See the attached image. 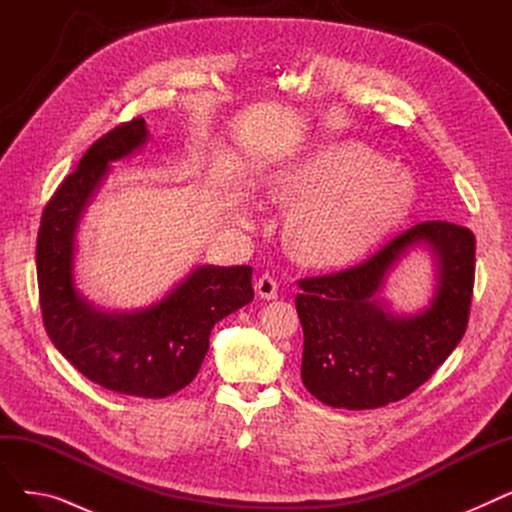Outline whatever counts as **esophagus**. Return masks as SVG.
Wrapping results in <instances>:
<instances>
[{
    "label": "esophagus",
    "mask_w": 512,
    "mask_h": 512,
    "mask_svg": "<svg viewBox=\"0 0 512 512\" xmlns=\"http://www.w3.org/2000/svg\"><path fill=\"white\" fill-rule=\"evenodd\" d=\"M255 292L259 299L272 301L278 297V282L270 274H263V276H259V280L255 284Z\"/></svg>",
    "instance_id": "obj_1"
}]
</instances>
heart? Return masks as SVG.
<instances>
[{
	"mask_svg": "<svg viewBox=\"0 0 512 512\" xmlns=\"http://www.w3.org/2000/svg\"><path fill=\"white\" fill-rule=\"evenodd\" d=\"M272 191L294 203L286 238L301 261L353 263L394 232L415 201L409 170L386 164L359 141H334L294 157L272 176Z\"/></svg>",
	"mask_w": 512,
	"mask_h": 512,
	"instance_id": "obj_1",
	"label": "heart"
}]
</instances>
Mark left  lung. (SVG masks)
<instances>
[{
    "instance_id": "left-lung-1",
    "label": "left lung",
    "mask_w": 512,
    "mask_h": 512,
    "mask_svg": "<svg viewBox=\"0 0 512 512\" xmlns=\"http://www.w3.org/2000/svg\"><path fill=\"white\" fill-rule=\"evenodd\" d=\"M423 248L435 261V294L415 314H394L383 297L397 263ZM475 278V236L450 222H423L369 261L301 280L305 334L301 378L328 407H386L417 390L461 342Z\"/></svg>"
}]
</instances>
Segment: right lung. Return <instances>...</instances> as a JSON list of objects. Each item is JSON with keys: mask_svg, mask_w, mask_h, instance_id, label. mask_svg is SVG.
<instances>
[{"mask_svg": "<svg viewBox=\"0 0 512 512\" xmlns=\"http://www.w3.org/2000/svg\"><path fill=\"white\" fill-rule=\"evenodd\" d=\"M147 141V122L137 118L87 149L43 211L37 280L45 330L85 378L128 396L166 398L195 380L213 326L253 301V267L197 265L159 301L126 311L99 309L78 290L80 220L114 161Z\"/></svg>", "mask_w": 512, "mask_h": 512, "instance_id": "right-lung-1", "label": "right lung"}]
</instances>
